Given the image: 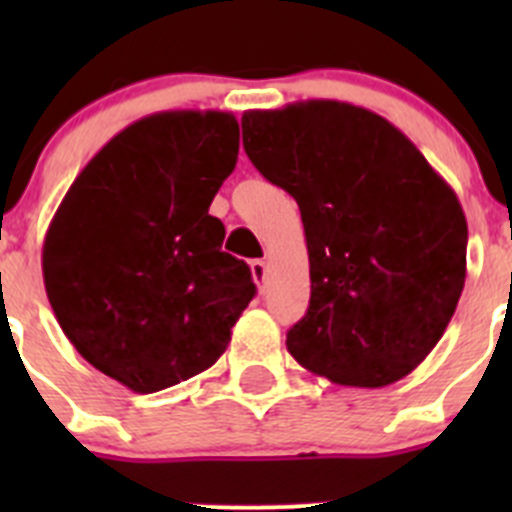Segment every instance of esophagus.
I'll return each mask as SVG.
<instances>
[{
  "mask_svg": "<svg viewBox=\"0 0 512 512\" xmlns=\"http://www.w3.org/2000/svg\"><path fill=\"white\" fill-rule=\"evenodd\" d=\"M251 274H253V282L264 287L266 284V261L264 259H256L251 261Z\"/></svg>",
  "mask_w": 512,
  "mask_h": 512,
  "instance_id": "34e87169",
  "label": "esophagus"
}]
</instances>
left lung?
I'll return each instance as SVG.
<instances>
[{
  "label": "left lung",
  "mask_w": 512,
  "mask_h": 512,
  "mask_svg": "<svg viewBox=\"0 0 512 512\" xmlns=\"http://www.w3.org/2000/svg\"><path fill=\"white\" fill-rule=\"evenodd\" d=\"M243 148L300 205L310 307L287 351L343 387H387L431 354L467 279V217L413 140L364 107L248 110Z\"/></svg>",
  "instance_id": "8db88e82"
}]
</instances>
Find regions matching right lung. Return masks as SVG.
I'll use <instances>...</instances> for the list:
<instances>
[{
	"mask_svg": "<svg viewBox=\"0 0 512 512\" xmlns=\"http://www.w3.org/2000/svg\"><path fill=\"white\" fill-rule=\"evenodd\" d=\"M238 146L230 112L143 117L81 169L48 225L43 282L58 325L138 395L210 369L256 295L210 215Z\"/></svg>",
	"mask_w": 512,
	"mask_h": 512,
	"instance_id": "add662e5",
	"label": "right lung"
}]
</instances>
